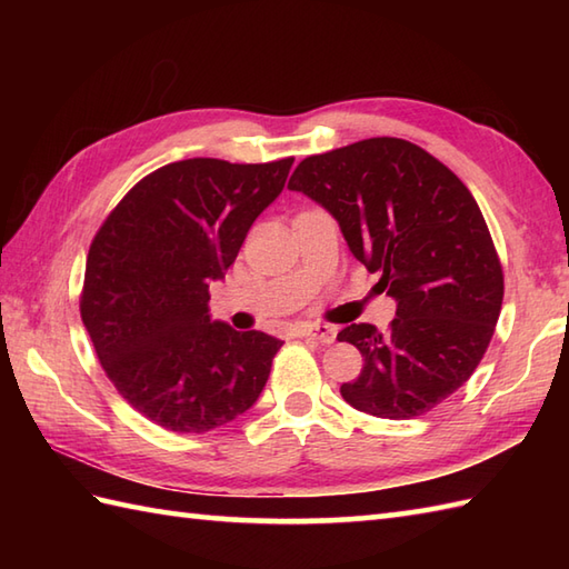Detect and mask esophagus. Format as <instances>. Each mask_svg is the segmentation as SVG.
I'll list each match as a JSON object with an SVG mask.
<instances>
[{
  "label": "esophagus",
  "instance_id": "esophagus-1",
  "mask_svg": "<svg viewBox=\"0 0 569 569\" xmlns=\"http://www.w3.org/2000/svg\"><path fill=\"white\" fill-rule=\"evenodd\" d=\"M298 337H308V340H318L322 345H332L337 340V330L330 325H312V328L296 330Z\"/></svg>",
  "mask_w": 569,
  "mask_h": 569
}]
</instances>
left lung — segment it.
<instances>
[{
  "instance_id": "obj_1",
  "label": "left lung",
  "mask_w": 569,
  "mask_h": 569,
  "mask_svg": "<svg viewBox=\"0 0 569 569\" xmlns=\"http://www.w3.org/2000/svg\"><path fill=\"white\" fill-rule=\"evenodd\" d=\"M288 188L335 217L396 300L386 332L355 322L337 335L365 357L342 398L377 418L428 413L475 373L501 312L503 271L477 200L435 156L393 137L308 156Z\"/></svg>"
}]
</instances>
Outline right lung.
<instances>
[{"label":"right lung","mask_w":569,"mask_h":569,"mask_svg":"<svg viewBox=\"0 0 569 569\" xmlns=\"http://www.w3.org/2000/svg\"><path fill=\"white\" fill-rule=\"evenodd\" d=\"M293 159H186L141 178L94 234L80 316L114 389L173 432H208L261 396L276 337L210 318L253 220L281 196Z\"/></svg>","instance_id":"right-lung-1"}]
</instances>
